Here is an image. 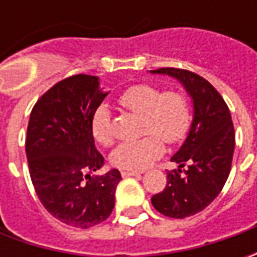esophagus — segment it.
Wrapping results in <instances>:
<instances>
[{
  "label": "esophagus",
  "mask_w": 257,
  "mask_h": 257,
  "mask_svg": "<svg viewBox=\"0 0 257 257\" xmlns=\"http://www.w3.org/2000/svg\"><path fill=\"white\" fill-rule=\"evenodd\" d=\"M142 172H127V170H124L121 172V176L123 177H142Z\"/></svg>",
  "instance_id": "esophagus-1"
}]
</instances>
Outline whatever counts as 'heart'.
Masks as SVG:
<instances>
[{"label": "heart", "mask_w": 257, "mask_h": 257, "mask_svg": "<svg viewBox=\"0 0 257 257\" xmlns=\"http://www.w3.org/2000/svg\"><path fill=\"white\" fill-rule=\"evenodd\" d=\"M120 105L142 118L140 140L120 144L111 153V163L124 170H143L159 159L166 143H177L189 132L192 113L186 94L177 90L164 91L153 84H137L118 97ZM94 139L103 146L113 143L110 115L105 107L95 110L91 121Z\"/></svg>", "instance_id": "1"}]
</instances>
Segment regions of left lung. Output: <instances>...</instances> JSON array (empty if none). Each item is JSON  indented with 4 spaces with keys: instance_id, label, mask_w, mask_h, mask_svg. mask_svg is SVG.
Here are the masks:
<instances>
[{
    "instance_id": "obj_1",
    "label": "left lung",
    "mask_w": 257,
    "mask_h": 257,
    "mask_svg": "<svg viewBox=\"0 0 257 257\" xmlns=\"http://www.w3.org/2000/svg\"><path fill=\"white\" fill-rule=\"evenodd\" d=\"M150 73L180 81L193 101L189 134L172 157L179 169L167 173L164 190L152 197L157 212L184 219L204 210L229 177L234 152L232 115L222 95L200 75L180 68H159ZM184 165L187 169H182Z\"/></svg>"
}]
</instances>
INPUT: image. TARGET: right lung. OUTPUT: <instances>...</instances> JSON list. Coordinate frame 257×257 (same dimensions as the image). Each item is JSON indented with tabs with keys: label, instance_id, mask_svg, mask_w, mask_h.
I'll use <instances>...</instances> for the list:
<instances>
[{
	"label": "right lung",
	"instance_id": "right-lung-1",
	"mask_svg": "<svg viewBox=\"0 0 257 257\" xmlns=\"http://www.w3.org/2000/svg\"><path fill=\"white\" fill-rule=\"evenodd\" d=\"M107 94L98 77L73 75L43 94L30 114L25 153L31 182L47 212L73 227L104 222L121 180L117 169L91 176L104 164L91 121Z\"/></svg>",
	"mask_w": 257,
	"mask_h": 257
}]
</instances>
